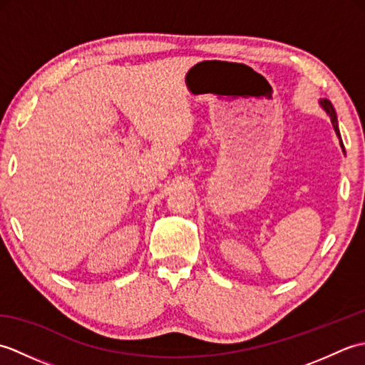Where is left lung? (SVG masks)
Instances as JSON below:
<instances>
[{"instance_id": "left-lung-1", "label": "left lung", "mask_w": 365, "mask_h": 365, "mask_svg": "<svg viewBox=\"0 0 365 365\" xmlns=\"http://www.w3.org/2000/svg\"><path fill=\"white\" fill-rule=\"evenodd\" d=\"M320 106L323 108L324 111L328 113V115L331 118L332 127H334V130H336V135L340 138V131H339V125H337V114H336L334 106H332V103L329 102L328 98H322V100H320ZM340 145H342V149H344V144H342V141H340Z\"/></svg>"}]
</instances>
